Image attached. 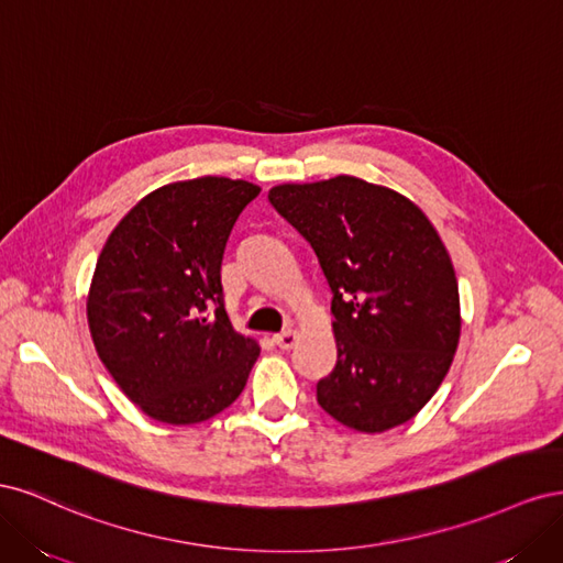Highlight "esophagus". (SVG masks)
Listing matches in <instances>:
<instances>
[{"mask_svg": "<svg viewBox=\"0 0 563 563\" xmlns=\"http://www.w3.org/2000/svg\"><path fill=\"white\" fill-rule=\"evenodd\" d=\"M275 343L282 347V350H291L296 343H298V331L296 329H286L282 333L275 335Z\"/></svg>", "mask_w": 563, "mask_h": 563, "instance_id": "obj_1", "label": "esophagus"}]
</instances>
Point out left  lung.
I'll return each mask as SVG.
<instances>
[{"label": "left lung", "mask_w": 563, "mask_h": 563, "mask_svg": "<svg viewBox=\"0 0 563 563\" xmlns=\"http://www.w3.org/2000/svg\"><path fill=\"white\" fill-rule=\"evenodd\" d=\"M269 201L317 253L333 291L335 368L317 401L356 432L411 420L457 350L460 296L451 255L416 203L354 176L282 183Z\"/></svg>", "instance_id": "left-lung-1"}]
</instances>
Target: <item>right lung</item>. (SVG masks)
I'll use <instances>...</instances> for the list:
<instances>
[{"instance_id": "obj_1", "label": "right lung", "mask_w": 563, "mask_h": 563, "mask_svg": "<svg viewBox=\"0 0 563 563\" xmlns=\"http://www.w3.org/2000/svg\"><path fill=\"white\" fill-rule=\"evenodd\" d=\"M258 192L225 176L162 185L119 220L98 255L87 298L93 347L152 420H209L246 387L261 345L232 329L220 263Z\"/></svg>"}]
</instances>
